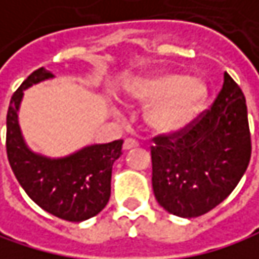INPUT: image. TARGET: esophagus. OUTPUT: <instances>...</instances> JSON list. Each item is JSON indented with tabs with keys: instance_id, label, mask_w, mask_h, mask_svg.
<instances>
[{
	"instance_id": "esophagus-1",
	"label": "esophagus",
	"mask_w": 259,
	"mask_h": 259,
	"mask_svg": "<svg viewBox=\"0 0 259 259\" xmlns=\"http://www.w3.org/2000/svg\"><path fill=\"white\" fill-rule=\"evenodd\" d=\"M138 146H140V144H138L137 140H134V138H127V140L124 141V144H122V150L127 152V150H132V149H135V147H138Z\"/></svg>"
}]
</instances>
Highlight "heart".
Listing matches in <instances>:
<instances>
[{"mask_svg":"<svg viewBox=\"0 0 259 259\" xmlns=\"http://www.w3.org/2000/svg\"><path fill=\"white\" fill-rule=\"evenodd\" d=\"M132 103L149 106L144 121L159 135H175L187 128L208 98V84L200 77L181 72H156L138 77L125 86Z\"/></svg>","mask_w":259,"mask_h":259,"instance_id":"obj_1","label":"heart"}]
</instances>
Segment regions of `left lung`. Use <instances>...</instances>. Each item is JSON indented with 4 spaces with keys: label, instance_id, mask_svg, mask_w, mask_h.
I'll return each instance as SVG.
<instances>
[{
    "label": "left lung",
    "instance_id": "8db88e82",
    "mask_svg": "<svg viewBox=\"0 0 259 259\" xmlns=\"http://www.w3.org/2000/svg\"><path fill=\"white\" fill-rule=\"evenodd\" d=\"M211 110L190 128L152 147V185L158 203L173 215L193 219L220 205L250 161L246 98L225 72Z\"/></svg>",
    "mask_w": 259,
    "mask_h": 259
}]
</instances>
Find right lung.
<instances>
[{
    "instance_id": "right-lung-1",
    "label": "right lung",
    "mask_w": 259,
    "mask_h": 259,
    "mask_svg": "<svg viewBox=\"0 0 259 259\" xmlns=\"http://www.w3.org/2000/svg\"><path fill=\"white\" fill-rule=\"evenodd\" d=\"M54 77L51 71L39 68L13 94L7 110V158L19 185L36 205L62 220L78 223L107 205L112 165L121 155L122 140L89 144L59 158L33 152L19 124L24 91Z\"/></svg>"
}]
</instances>
